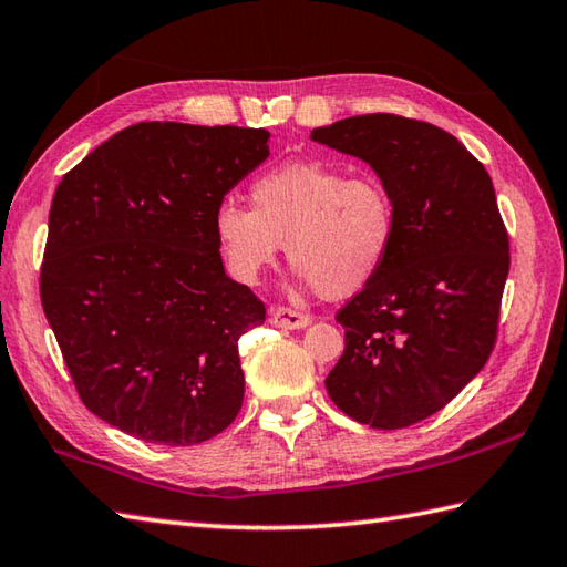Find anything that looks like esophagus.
<instances>
[{"label":"esophagus","mask_w":567,"mask_h":567,"mask_svg":"<svg viewBox=\"0 0 567 567\" xmlns=\"http://www.w3.org/2000/svg\"><path fill=\"white\" fill-rule=\"evenodd\" d=\"M269 322L276 328H284V330H303L310 322V318L306 313H300V310H293V308L271 306Z\"/></svg>","instance_id":"34e87169"}]
</instances>
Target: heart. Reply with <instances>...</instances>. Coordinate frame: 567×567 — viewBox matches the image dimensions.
Wrapping results in <instances>:
<instances>
[{
  "mask_svg": "<svg viewBox=\"0 0 567 567\" xmlns=\"http://www.w3.org/2000/svg\"><path fill=\"white\" fill-rule=\"evenodd\" d=\"M249 200L251 207L223 200L213 215L225 271L239 284H257L286 239L300 281L344 298L372 284L394 249L396 203L372 171L286 161L251 181Z\"/></svg>",
  "mask_w": 567,
  "mask_h": 567,
  "instance_id": "b5f03b06",
  "label": "heart"
}]
</instances>
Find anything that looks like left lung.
I'll return each mask as SVG.
<instances>
[{
    "label": "left lung",
    "instance_id": "8db88e82",
    "mask_svg": "<svg viewBox=\"0 0 567 567\" xmlns=\"http://www.w3.org/2000/svg\"><path fill=\"white\" fill-rule=\"evenodd\" d=\"M310 138L367 161L396 203L384 269L334 316L344 352L326 389L357 423L406 429L447 406L494 350L512 259L492 178L453 134L401 114Z\"/></svg>",
    "mask_w": 567,
    "mask_h": 567
}]
</instances>
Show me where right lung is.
Returning a JSON list of instances; mask_svg holds the SVG:
<instances>
[{
	"label": "right lung",
	"instance_id": "1",
	"mask_svg": "<svg viewBox=\"0 0 567 567\" xmlns=\"http://www.w3.org/2000/svg\"><path fill=\"white\" fill-rule=\"evenodd\" d=\"M267 142V130L138 122L58 183L43 313L80 401L138 441L198 445L241 409L239 338L267 308L225 274L213 215Z\"/></svg>",
	"mask_w": 567,
	"mask_h": 567
}]
</instances>
